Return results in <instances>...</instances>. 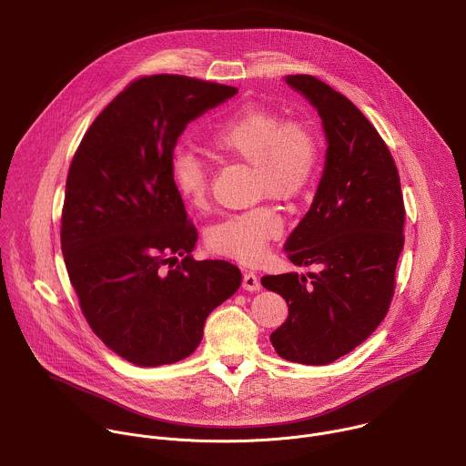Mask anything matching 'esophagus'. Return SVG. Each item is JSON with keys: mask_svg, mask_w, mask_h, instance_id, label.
Listing matches in <instances>:
<instances>
[{"mask_svg": "<svg viewBox=\"0 0 466 466\" xmlns=\"http://www.w3.org/2000/svg\"><path fill=\"white\" fill-rule=\"evenodd\" d=\"M259 288H261V284H259L256 273L248 271L243 275V289L245 291H259Z\"/></svg>", "mask_w": 466, "mask_h": 466, "instance_id": "obj_1", "label": "esophagus"}]
</instances>
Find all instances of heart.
<instances>
[{
  "instance_id": "b5f03b06",
  "label": "heart",
  "mask_w": 466,
  "mask_h": 466,
  "mask_svg": "<svg viewBox=\"0 0 466 466\" xmlns=\"http://www.w3.org/2000/svg\"><path fill=\"white\" fill-rule=\"evenodd\" d=\"M210 146L234 160L250 164L258 195L293 198L313 180L319 164L315 132L302 121H284L280 114L248 105L228 116L208 137ZM171 182L186 205L201 210L210 198V177L203 158L180 149L171 158ZM282 234V218L271 207L232 214L208 232L216 254L239 263H258L268 243Z\"/></svg>"
}]
</instances>
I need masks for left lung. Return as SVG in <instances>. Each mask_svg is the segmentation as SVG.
<instances>
[{"instance_id": "8db88e82", "label": "left lung", "mask_w": 466, "mask_h": 466, "mask_svg": "<svg viewBox=\"0 0 466 466\" xmlns=\"http://www.w3.org/2000/svg\"><path fill=\"white\" fill-rule=\"evenodd\" d=\"M322 119L324 169L313 203L286 241L304 275H268L261 286L289 306L271 334L277 354L326 365L361 345L387 315L398 258L404 248V197L394 160L361 110L311 76H288Z\"/></svg>"}]
</instances>
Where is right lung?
Returning <instances> with one entry per match:
<instances>
[{
    "mask_svg": "<svg viewBox=\"0 0 466 466\" xmlns=\"http://www.w3.org/2000/svg\"><path fill=\"white\" fill-rule=\"evenodd\" d=\"M236 94L182 76L142 77L96 117L72 160L66 269L94 334L135 365L187 358L207 317L241 284L236 265L191 258L197 230L171 182L187 123Z\"/></svg>",
    "mask_w": 466,
    "mask_h": 466,
    "instance_id": "add662e5",
    "label": "right lung"
}]
</instances>
